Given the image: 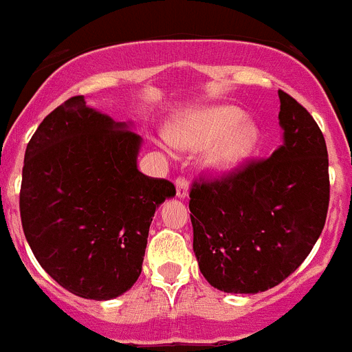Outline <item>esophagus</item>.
I'll return each instance as SVG.
<instances>
[{
	"mask_svg": "<svg viewBox=\"0 0 352 352\" xmlns=\"http://www.w3.org/2000/svg\"><path fill=\"white\" fill-rule=\"evenodd\" d=\"M176 195L179 199H185L188 195V179L185 176H178L176 178Z\"/></svg>",
	"mask_w": 352,
	"mask_h": 352,
	"instance_id": "34e87169",
	"label": "esophagus"
}]
</instances>
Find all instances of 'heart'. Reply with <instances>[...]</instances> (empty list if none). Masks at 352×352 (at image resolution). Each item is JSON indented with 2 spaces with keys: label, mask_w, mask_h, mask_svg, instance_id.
<instances>
[{
  "label": "heart",
  "mask_w": 352,
  "mask_h": 352,
  "mask_svg": "<svg viewBox=\"0 0 352 352\" xmlns=\"http://www.w3.org/2000/svg\"><path fill=\"white\" fill-rule=\"evenodd\" d=\"M167 138L182 149H201L211 144L206 160L213 169L226 170L238 166L256 149L259 129L245 120L234 105H214L176 121L167 129Z\"/></svg>",
  "instance_id": "1"
}]
</instances>
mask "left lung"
<instances>
[{
  "instance_id": "8db88e82",
  "label": "left lung",
  "mask_w": 352,
  "mask_h": 352,
  "mask_svg": "<svg viewBox=\"0 0 352 352\" xmlns=\"http://www.w3.org/2000/svg\"><path fill=\"white\" fill-rule=\"evenodd\" d=\"M284 144L190 188L199 270L223 292H263L284 282L321 236L329 204L328 149L316 120L278 91Z\"/></svg>"
}]
</instances>
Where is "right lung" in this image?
I'll return each instance as SVG.
<instances>
[{"mask_svg": "<svg viewBox=\"0 0 352 352\" xmlns=\"http://www.w3.org/2000/svg\"><path fill=\"white\" fill-rule=\"evenodd\" d=\"M141 138L72 96L43 118L24 155L19 195L31 250L61 287L111 300L141 275L155 210L176 194L138 169Z\"/></svg>", "mask_w": 352, "mask_h": 352, "instance_id": "1", "label": "right lung"}]
</instances>
